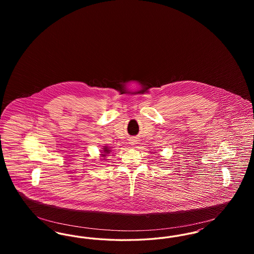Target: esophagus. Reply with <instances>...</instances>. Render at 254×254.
<instances>
[{
  "mask_svg": "<svg viewBox=\"0 0 254 254\" xmlns=\"http://www.w3.org/2000/svg\"><path fill=\"white\" fill-rule=\"evenodd\" d=\"M135 143H136V142H135V140H133V139H131V140H130V142H129V144L131 145H135Z\"/></svg>",
  "mask_w": 254,
  "mask_h": 254,
  "instance_id": "esophagus-1",
  "label": "esophagus"
}]
</instances>
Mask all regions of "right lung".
Listing matches in <instances>:
<instances>
[{"instance_id":"add662e5","label":"right lung","mask_w":254,"mask_h":254,"mask_svg":"<svg viewBox=\"0 0 254 254\" xmlns=\"http://www.w3.org/2000/svg\"><path fill=\"white\" fill-rule=\"evenodd\" d=\"M109 152H110V149H109V148H108V147H107V146H105V148H104V150H103V151H102V153H103V154H102V155H103V156H106V155H107V154H109Z\"/></svg>"}]
</instances>
